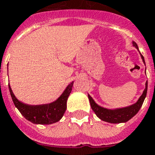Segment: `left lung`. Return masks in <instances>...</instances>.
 <instances>
[{
	"instance_id": "8db88e82",
	"label": "left lung",
	"mask_w": 155,
	"mask_h": 155,
	"mask_svg": "<svg viewBox=\"0 0 155 155\" xmlns=\"http://www.w3.org/2000/svg\"><path fill=\"white\" fill-rule=\"evenodd\" d=\"M133 45L138 50L137 44L135 42H133ZM141 59L143 61L144 64H146L145 60H144L143 56L141 54ZM147 86L148 83L147 81L146 82V88L144 90L143 93L141 94L138 100L135 104H132L130 106L125 107H121V108L116 109H107L103 107L99 106L94 102V100L92 99V97L88 94L89 101L91 104V107L92 110L96 114V116L99 117L100 120L108 123L111 124H119V123H125L130 119L133 118L135 115L139 111L140 108L143 104V102L146 97V93H147Z\"/></svg>"
}]
</instances>
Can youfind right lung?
Listing matches in <instances>:
<instances>
[{"instance_id":"right-lung-1","label":"right lung","mask_w":155,"mask_h":155,"mask_svg":"<svg viewBox=\"0 0 155 155\" xmlns=\"http://www.w3.org/2000/svg\"><path fill=\"white\" fill-rule=\"evenodd\" d=\"M74 81L68 85L64 92L56 101L41 105H28L17 99L9 84V90L13 102L21 114L31 123L36 124H51L59 121L67 108V99L72 91Z\"/></svg>"}]
</instances>
